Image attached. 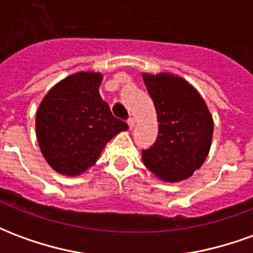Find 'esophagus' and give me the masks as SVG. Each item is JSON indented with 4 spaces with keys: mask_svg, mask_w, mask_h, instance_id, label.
<instances>
[{
    "mask_svg": "<svg viewBox=\"0 0 253 253\" xmlns=\"http://www.w3.org/2000/svg\"><path fill=\"white\" fill-rule=\"evenodd\" d=\"M127 123H128V126H130V128H132V127L135 126V118H128V121H127Z\"/></svg>",
    "mask_w": 253,
    "mask_h": 253,
    "instance_id": "1",
    "label": "esophagus"
}]
</instances>
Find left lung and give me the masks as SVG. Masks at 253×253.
Masks as SVG:
<instances>
[{
    "label": "left lung",
    "instance_id": "left-lung-1",
    "mask_svg": "<svg viewBox=\"0 0 253 253\" xmlns=\"http://www.w3.org/2000/svg\"><path fill=\"white\" fill-rule=\"evenodd\" d=\"M159 119V135L142 150L143 164L165 181L184 180L206 160L212 118L196 89L186 80L161 73L143 74Z\"/></svg>",
    "mask_w": 253,
    "mask_h": 253
}]
</instances>
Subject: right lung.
I'll list each match as a JSON object with an SVG mask.
<instances>
[{
  "mask_svg": "<svg viewBox=\"0 0 253 253\" xmlns=\"http://www.w3.org/2000/svg\"><path fill=\"white\" fill-rule=\"evenodd\" d=\"M99 73H77L46 94L36 114V137L44 159L62 175L83 173L107 142L127 130L101 99Z\"/></svg>",
  "mask_w": 253,
  "mask_h": 253,
  "instance_id": "right-lung-1",
  "label": "right lung"
}]
</instances>
